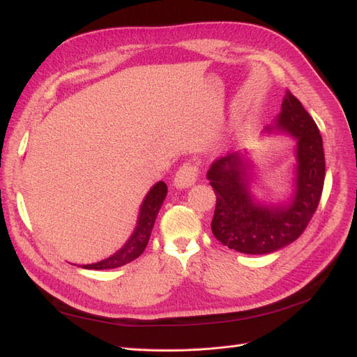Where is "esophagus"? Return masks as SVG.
I'll list each match as a JSON object with an SVG mask.
<instances>
[{
  "mask_svg": "<svg viewBox=\"0 0 357 357\" xmlns=\"http://www.w3.org/2000/svg\"><path fill=\"white\" fill-rule=\"evenodd\" d=\"M197 177H198L197 167H193L190 164H185L177 171V174L174 177V186L177 189L190 188L192 185H195Z\"/></svg>",
  "mask_w": 357,
  "mask_h": 357,
  "instance_id": "1",
  "label": "esophagus"
}]
</instances>
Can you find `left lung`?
I'll list each match as a JSON object with an SVG mask.
<instances>
[{
  "label": "left lung",
  "instance_id": "left-lung-1",
  "mask_svg": "<svg viewBox=\"0 0 357 357\" xmlns=\"http://www.w3.org/2000/svg\"><path fill=\"white\" fill-rule=\"evenodd\" d=\"M264 134L295 139L290 197L283 201L255 193L256 165L250 152L220 158L207 171L218 204L211 231L223 245L245 255L280 250L304 232L314 214L325 181V153L319 128L301 101L286 91L280 112Z\"/></svg>",
  "mask_w": 357,
  "mask_h": 357
}]
</instances>
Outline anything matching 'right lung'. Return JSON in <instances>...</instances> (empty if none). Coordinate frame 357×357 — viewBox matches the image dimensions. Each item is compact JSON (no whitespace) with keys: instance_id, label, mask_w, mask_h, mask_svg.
<instances>
[{"instance_id":"right-lung-1","label":"right lung","mask_w":357,"mask_h":357,"mask_svg":"<svg viewBox=\"0 0 357 357\" xmlns=\"http://www.w3.org/2000/svg\"><path fill=\"white\" fill-rule=\"evenodd\" d=\"M168 188L164 181H158L150 188L147 195L144 197L142 205H139L137 225L131 234V236L126 240V243L119 248L116 253L112 256L102 259L100 262L88 264V265H79L84 269H113L123 266L129 262H132L139 255L144 252V248L149 243L150 234L155 226L158 213L167 198Z\"/></svg>"}]
</instances>
